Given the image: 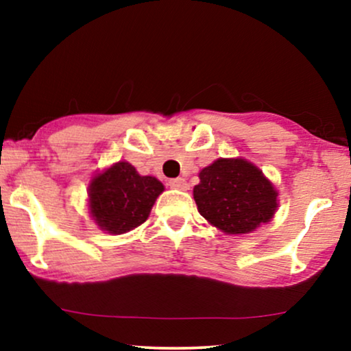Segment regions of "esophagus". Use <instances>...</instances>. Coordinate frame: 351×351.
<instances>
[{
  "mask_svg": "<svg viewBox=\"0 0 351 351\" xmlns=\"http://www.w3.org/2000/svg\"><path fill=\"white\" fill-rule=\"evenodd\" d=\"M168 184H170V186L175 188V189H186L188 188V183H186V180H184V178L170 180V181H168Z\"/></svg>",
  "mask_w": 351,
  "mask_h": 351,
  "instance_id": "34e87169",
  "label": "esophagus"
}]
</instances>
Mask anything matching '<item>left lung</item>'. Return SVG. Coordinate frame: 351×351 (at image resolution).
<instances>
[{
  "label": "left lung",
  "instance_id": "obj_1",
  "mask_svg": "<svg viewBox=\"0 0 351 351\" xmlns=\"http://www.w3.org/2000/svg\"><path fill=\"white\" fill-rule=\"evenodd\" d=\"M199 215L226 234H247L276 215L277 189L244 158H217L193 189Z\"/></svg>",
  "mask_w": 351,
  "mask_h": 351
}]
</instances>
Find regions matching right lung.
Here are the masks:
<instances>
[{
    "label": "right lung",
    "mask_w": 351,
    "mask_h": 351,
    "mask_svg": "<svg viewBox=\"0 0 351 351\" xmlns=\"http://www.w3.org/2000/svg\"><path fill=\"white\" fill-rule=\"evenodd\" d=\"M163 189L155 176H142L128 162H119L92 178L88 211L102 231L123 234L147 221Z\"/></svg>",
    "instance_id": "right-lung-1"
}]
</instances>
